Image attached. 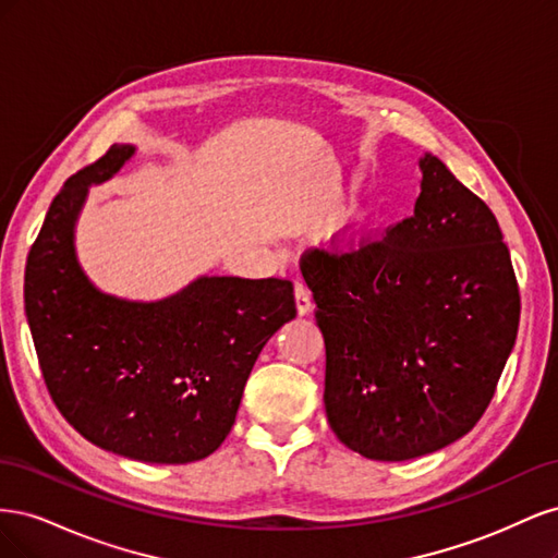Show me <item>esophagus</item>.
Returning <instances> with one entry per match:
<instances>
[{"mask_svg":"<svg viewBox=\"0 0 558 558\" xmlns=\"http://www.w3.org/2000/svg\"><path fill=\"white\" fill-rule=\"evenodd\" d=\"M312 295L307 291L305 283H295V310L300 316H305L312 312Z\"/></svg>","mask_w":558,"mask_h":558,"instance_id":"esophagus-1","label":"esophagus"}]
</instances>
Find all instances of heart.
<instances>
[{
  "mask_svg": "<svg viewBox=\"0 0 558 558\" xmlns=\"http://www.w3.org/2000/svg\"><path fill=\"white\" fill-rule=\"evenodd\" d=\"M356 218H359V214H356V211H351V214L347 216V226H353V223H356Z\"/></svg>",
  "mask_w": 558,
  "mask_h": 558,
  "instance_id": "b5f03b06",
  "label": "heart"
}]
</instances>
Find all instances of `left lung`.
<instances>
[{"instance_id": "left-lung-1", "label": "left lung", "mask_w": 558, "mask_h": 558, "mask_svg": "<svg viewBox=\"0 0 558 558\" xmlns=\"http://www.w3.org/2000/svg\"><path fill=\"white\" fill-rule=\"evenodd\" d=\"M414 214L381 242L314 251L302 277L326 340V414L375 461L433 453L475 428L519 330L496 216L426 154Z\"/></svg>"}]
</instances>
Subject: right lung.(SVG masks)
<instances>
[{
    "label": "right lung",
    "instance_id": "1",
    "mask_svg": "<svg viewBox=\"0 0 558 558\" xmlns=\"http://www.w3.org/2000/svg\"><path fill=\"white\" fill-rule=\"evenodd\" d=\"M134 154L113 144L50 202L27 256L25 314L48 393L86 440L193 463L221 447L258 353L295 318L293 283L205 275L154 302L99 291L76 256V221L90 185Z\"/></svg>",
    "mask_w": 558,
    "mask_h": 558
}]
</instances>
